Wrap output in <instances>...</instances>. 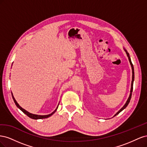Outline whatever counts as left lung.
I'll use <instances>...</instances> for the list:
<instances>
[{
  "instance_id": "1",
  "label": "left lung",
  "mask_w": 147,
  "mask_h": 147,
  "mask_svg": "<svg viewBox=\"0 0 147 147\" xmlns=\"http://www.w3.org/2000/svg\"><path fill=\"white\" fill-rule=\"evenodd\" d=\"M123 49H124V51L126 52V55H127V56L128 57V59H129V63H130V64H131V68H132V82H131V91H130V94H129V97H128V99H127V101H126V102L125 103V104L124 105V106L123 107L120 109L118 112L115 114L113 117H115L116 116V115H117L118 114H119L120 112H121V111H123L124 109H125L126 107L127 106V105L129 104V102H130V100H131V96H132V90H133V83H134V66H133V65H132V62H131V57H130V56H129V53L127 51V50H126L125 48H123Z\"/></svg>"
}]
</instances>
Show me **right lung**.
Listing matches in <instances>:
<instances>
[{
  "label": "right lung",
  "instance_id": "obj_1",
  "mask_svg": "<svg viewBox=\"0 0 147 147\" xmlns=\"http://www.w3.org/2000/svg\"><path fill=\"white\" fill-rule=\"evenodd\" d=\"M11 95H12V97H13V100H14V102H15V104H16V107L18 109H20L22 112H23L24 114H26V115H27V116H28L29 118H32V119H43V118H48V117H51V115H53V114H54L55 113V112L56 111V110L57 109V107H58V105H59V104H58V105H57V108L55 109V110L54 111V112H53L51 113H50V114H49V115H35V114H32V113H29V112H28L27 110H26L25 109H23L18 104V102H16V100H15V97H14V96H13V94H12V92H11Z\"/></svg>",
  "mask_w": 147,
  "mask_h": 147
}]
</instances>
